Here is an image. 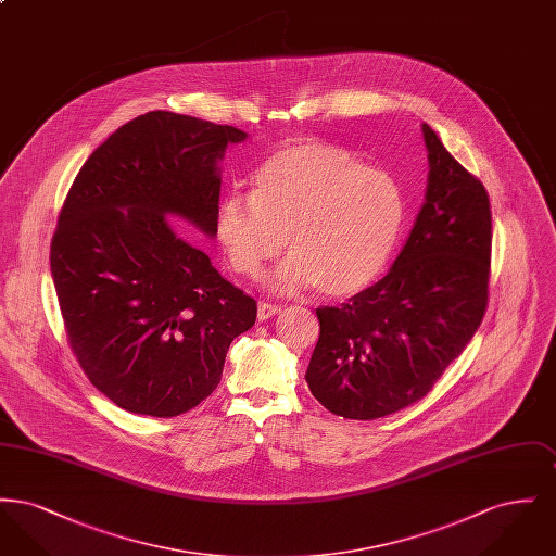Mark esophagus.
Returning <instances> with one entry per match:
<instances>
[{"label": "esophagus", "mask_w": 556, "mask_h": 556, "mask_svg": "<svg viewBox=\"0 0 556 556\" xmlns=\"http://www.w3.org/2000/svg\"><path fill=\"white\" fill-rule=\"evenodd\" d=\"M277 313H281V306H277V304H268V302L258 304V320H268V318L275 317Z\"/></svg>", "instance_id": "obj_1"}]
</instances>
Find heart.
I'll return each instance as SVG.
<instances>
[{
	"label": "heart",
	"instance_id": "b5f03b06",
	"mask_svg": "<svg viewBox=\"0 0 556 556\" xmlns=\"http://www.w3.org/2000/svg\"><path fill=\"white\" fill-rule=\"evenodd\" d=\"M402 223L404 198L392 175L317 139L273 152L254 170L252 191L229 189L214 216L236 273L258 277L288 236L291 254L266 277V288L298 293L320 286L329 295H352L372 283Z\"/></svg>",
	"mask_w": 556,
	"mask_h": 556
}]
</instances>
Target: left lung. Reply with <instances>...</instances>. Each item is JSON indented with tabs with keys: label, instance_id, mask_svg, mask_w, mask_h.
I'll list each match as a JSON object with an SVG mask.
<instances>
[{
	"label": "left lung",
	"instance_id": "obj_1",
	"mask_svg": "<svg viewBox=\"0 0 556 556\" xmlns=\"http://www.w3.org/2000/svg\"><path fill=\"white\" fill-rule=\"evenodd\" d=\"M421 131L425 202L390 273L342 308H317L306 383L344 419H379L421 400L471 342L488 306V191L427 123Z\"/></svg>",
	"mask_w": 556,
	"mask_h": 556
}]
</instances>
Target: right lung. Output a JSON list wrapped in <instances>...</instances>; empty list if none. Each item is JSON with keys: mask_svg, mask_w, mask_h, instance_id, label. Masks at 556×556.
Segmentation results:
<instances>
[{"mask_svg": "<svg viewBox=\"0 0 556 556\" xmlns=\"http://www.w3.org/2000/svg\"><path fill=\"white\" fill-rule=\"evenodd\" d=\"M245 137L154 110L112 132L66 195L50 265L68 342L89 381L129 413L198 406L256 320L254 298L186 240L216 236L218 162Z\"/></svg>", "mask_w": 556, "mask_h": 556, "instance_id": "add662e5", "label": "right lung"}]
</instances>
